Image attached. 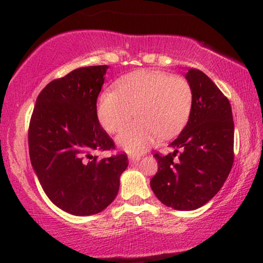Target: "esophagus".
Wrapping results in <instances>:
<instances>
[{"mask_svg": "<svg viewBox=\"0 0 263 263\" xmlns=\"http://www.w3.org/2000/svg\"><path fill=\"white\" fill-rule=\"evenodd\" d=\"M140 159H141V155L135 154V155H131V157H130V161L131 162H138Z\"/></svg>", "mask_w": 263, "mask_h": 263, "instance_id": "esophagus-1", "label": "esophagus"}]
</instances>
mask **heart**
Here are the masks:
<instances>
[{
    "label": "heart",
    "mask_w": 263,
    "mask_h": 263,
    "mask_svg": "<svg viewBox=\"0 0 263 263\" xmlns=\"http://www.w3.org/2000/svg\"><path fill=\"white\" fill-rule=\"evenodd\" d=\"M193 92L185 79L159 70H137L121 79L116 91L102 92L97 117L106 132L124 128L117 142L131 153L144 152L159 136L169 137L183 126L189 117Z\"/></svg>",
    "instance_id": "heart-1"
}]
</instances>
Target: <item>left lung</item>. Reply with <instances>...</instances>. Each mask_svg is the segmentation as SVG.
Instances as JSON below:
<instances>
[{
    "instance_id": "1",
    "label": "left lung",
    "mask_w": 263,
    "mask_h": 263,
    "mask_svg": "<svg viewBox=\"0 0 263 263\" xmlns=\"http://www.w3.org/2000/svg\"><path fill=\"white\" fill-rule=\"evenodd\" d=\"M193 103L189 121L172 142L175 151L155 153L158 173L151 188L164 205L195 210L215 196L234 160V123L230 101L199 69L185 74Z\"/></svg>"
}]
</instances>
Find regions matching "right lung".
<instances>
[{
    "label": "right lung",
    "instance_id": "right-lung-1",
    "mask_svg": "<svg viewBox=\"0 0 263 263\" xmlns=\"http://www.w3.org/2000/svg\"><path fill=\"white\" fill-rule=\"evenodd\" d=\"M108 66L74 69L37 97L29 125V153L47 197L75 216L99 213L117 196L126 153L100 158L116 145L97 117Z\"/></svg>",
    "mask_w": 263,
    "mask_h": 263
}]
</instances>
